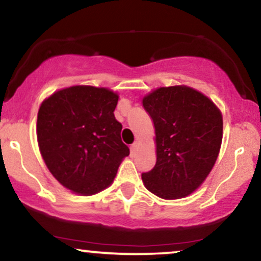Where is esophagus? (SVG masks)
I'll return each mask as SVG.
<instances>
[{
	"mask_svg": "<svg viewBox=\"0 0 261 261\" xmlns=\"http://www.w3.org/2000/svg\"><path fill=\"white\" fill-rule=\"evenodd\" d=\"M137 147H139V142H137V141H136V142H134L133 145L130 146V151H131V153H134V152L136 151V149H137Z\"/></svg>",
	"mask_w": 261,
	"mask_h": 261,
	"instance_id": "esophagus-1",
	"label": "esophagus"
}]
</instances>
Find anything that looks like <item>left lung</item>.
<instances>
[{"mask_svg":"<svg viewBox=\"0 0 261 261\" xmlns=\"http://www.w3.org/2000/svg\"><path fill=\"white\" fill-rule=\"evenodd\" d=\"M153 120L157 161L142 173L145 187L162 199L190 195L210 174L222 142L218 108L187 86L162 87L142 100Z\"/></svg>","mask_w":261,"mask_h":261,"instance_id":"8db88e82","label":"left lung"}]
</instances>
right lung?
Listing matches in <instances>:
<instances>
[{
	"instance_id": "add662e5",
	"label": "right lung",
	"mask_w": 261,
	"mask_h": 261,
	"mask_svg": "<svg viewBox=\"0 0 261 261\" xmlns=\"http://www.w3.org/2000/svg\"><path fill=\"white\" fill-rule=\"evenodd\" d=\"M118 94L107 88L73 86L41 103L37 136L40 153L60 184L93 195L112 184L130 149L114 116Z\"/></svg>"
}]
</instances>
